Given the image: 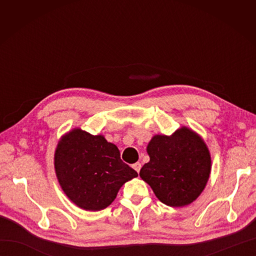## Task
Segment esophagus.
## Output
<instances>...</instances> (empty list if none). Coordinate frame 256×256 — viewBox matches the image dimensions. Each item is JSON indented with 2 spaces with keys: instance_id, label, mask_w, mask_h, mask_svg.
I'll use <instances>...</instances> for the list:
<instances>
[{
  "instance_id": "34e87169",
  "label": "esophagus",
  "mask_w": 256,
  "mask_h": 256,
  "mask_svg": "<svg viewBox=\"0 0 256 256\" xmlns=\"http://www.w3.org/2000/svg\"><path fill=\"white\" fill-rule=\"evenodd\" d=\"M140 167H142V165H140V162H135V164H133V168L135 170H136L138 172L140 170Z\"/></svg>"
}]
</instances>
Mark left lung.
I'll list each match as a JSON object with an SVG mask.
<instances>
[{"label": "left lung", "mask_w": 256, "mask_h": 256, "mask_svg": "<svg viewBox=\"0 0 256 256\" xmlns=\"http://www.w3.org/2000/svg\"><path fill=\"white\" fill-rule=\"evenodd\" d=\"M150 162L140 176L162 204L184 206L204 192L211 172V156L204 140L186 126L170 136L155 135L148 145Z\"/></svg>", "instance_id": "8db88e82"}]
</instances>
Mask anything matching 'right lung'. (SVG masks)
<instances>
[{
  "mask_svg": "<svg viewBox=\"0 0 256 256\" xmlns=\"http://www.w3.org/2000/svg\"><path fill=\"white\" fill-rule=\"evenodd\" d=\"M54 160L64 192L76 206L88 211L106 209L120 188L138 176L123 162L116 145L103 135H91L81 128L64 135Z\"/></svg>",
  "mask_w": 256,
  "mask_h": 256,
  "instance_id": "obj_1",
  "label": "right lung"
}]
</instances>
